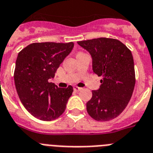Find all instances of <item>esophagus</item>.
Returning a JSON list of instances; mask_svg holds the SVG:
<instances>
[{"label": "esophagus", "instance_id": "1", "mask_svg": "<svg viewBox=\"0 0 153 153\" xmlns=\"http://www.w3.org/2000/svg\"><path fill=\"white\" fill-rule=\"evenodd\" d=\"M73 88H74V90H75V91H79L82 90V88L77 87V86H74V87H73Z\"/></svg>", "mask_w": 153, "mask_h": 153}]
</instances>
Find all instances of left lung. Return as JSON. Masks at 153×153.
Masks as SVG:
<instances>
[{
	"label": "left lung",
	"instance_id": "1",
	"mask_svg": "<svg viewBox=\"0 0 153 153\" xmlns=\"http://www.w3.org/2000/svg\"><path fill=\"white\" fill-rule=\"evenodd\" d=\"M89 53L92 70L102 76L98 90L86 103L88 113L97 121L116 118L128 105L135 84L132 52L120 41L100 38L78 42Z\"/></svg>",
	"mask_w": 153,
	"mask_h": 153
}]
</instances>
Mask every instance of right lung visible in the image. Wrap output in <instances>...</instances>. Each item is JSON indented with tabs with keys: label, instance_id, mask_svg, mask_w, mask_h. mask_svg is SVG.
<instances>
[{
	"label": "right lung",
	"instance_id": "obj_1",
	"mask_svg": "<svg viewBox=\"0 0 153 153\" xmlns=\"http://www.w3.org/2000/svg\"><path fill=\"white\" fill-rule=\"evenodd\" d=\"M73 47V42L33 43L18 53L14 75L16 90L25 108L40 120L56 119L65 110L72 86L61 88L48 80Z\"/></svg>",
	"mask_w": 153,
	"mask_h": 153
}]
</instances>
